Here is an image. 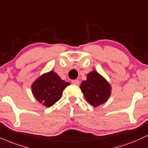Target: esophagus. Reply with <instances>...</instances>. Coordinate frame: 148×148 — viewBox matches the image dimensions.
I'll list each match as a JSON object with an SVG mask.
<instances>
[{
  "mask_svg": "<svg viewBox=\"0 0 148 148\" xmlns=\"http://www.w3.org/2000/svg\"><path fill=\"white\" fill-rule=\"evenodd\" d=\"M72 83L74 85H79L80 84V81H79L78 79H76V80H72Z\"/></svg>",
  "mask_w": 148,
  "mask_h": 148,
  "instance_id": "34e87169",
  "label": "esophagus"
}]
</instances>
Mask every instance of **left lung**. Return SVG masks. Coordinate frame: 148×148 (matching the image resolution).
Here are the masks:
<instances>
[{
  "mask_svg": "<svg viewBox=\"0 0 148 148\" xmlns=\"http://www.w3.org/2000/svg\"><path fill=\"white\" fill-rule=\"evenodd\" d=\"M80 88L87 101L94 107L106 103L111 95V85L95 70L88 74Z\"/></svg>",
  "mask_w": 148,
  "mask_h": 148,
  "instance_id": "1",
  "label": "left lung"
}]
</instances>
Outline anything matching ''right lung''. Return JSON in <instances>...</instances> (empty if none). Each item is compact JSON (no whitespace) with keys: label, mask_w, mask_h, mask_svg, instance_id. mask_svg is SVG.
<instances>
[{"label":"right lung","mask_w":148,"mask_h":148,"mask_svg":"<svg viewBox=\"0 0 148 148\" xmlns=\"http://www.w3.org/2000/svg\"><path fill=\"white\" fill-rule=\"evenodd\" d=\"M69 84L60 79L56 73L50 71L34 82L32 90L39 103L49 108L61 98L63 90Z\"/></svg>","instance_id":"1"}]
</instances>
